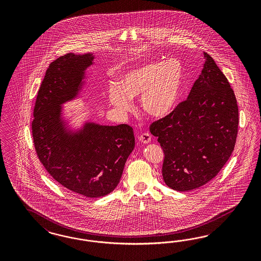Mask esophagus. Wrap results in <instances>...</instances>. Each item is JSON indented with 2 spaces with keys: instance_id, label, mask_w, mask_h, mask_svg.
<instances>
[{
  "instance_id": "34e87169",
  "label": "esophagus",
  "mask_w": 261,
  "mask_h": 261,
  "mask_svg": "<svg viewBox=\"0 0 261 261\" xmlns=\"http://www.w3.org/2000/svg\"><path fill=\"white\" fill-rule=\"evenodd\" d=\"M139 139L142 143H149L151 142V135L149 133H143L140 136Z\"/></svg>"
}]
</instances>
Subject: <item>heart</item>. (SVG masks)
I'll return each mask as SVG.
<instances>
[{"instance_id": "1", "label": "heart", "mask_w": 261, "mask_h": 261, "mask_svg": "<svg viewBox=\"0 0 261 261\" xmlns=\"http://www.w3.org/2000/svg\"><path fill=\"white\" fill-rule=\"evenodd\" d=\"M184 68L178 59L144 64L124 72L108 86L109 102L119 116L133 110V98L142 96V110L163 118L173 110L182 90Z\"/></svg>"}]
</instances>
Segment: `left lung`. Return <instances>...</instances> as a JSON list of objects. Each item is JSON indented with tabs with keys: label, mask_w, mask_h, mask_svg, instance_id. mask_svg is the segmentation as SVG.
Listing matches in <instances>:
<instances>
[{
	"label": "left lung",
	"mask_w": 261,
	"mask_h": 261,
	"mask_svg": "<svg viewBox=\"0 0 261 261\" xmlns=\"http://www.w3.org/2000/svg\"><path fill=\"white\" fill-rule=\"evenodd\" d=\"M204 57L188 99L150 125L165 154L164 181L178 191L195 190L214 179L237 141L236 95L213 57L206 53Z\"/></svg>",
	"instance_id": "left-lung-1"
}]
</instances>
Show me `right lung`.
Here are the masks:
<instances>
[{
  "label": "right lung",
  "instance_id": "add662e5",
  "mask_svg": "<svg viewBox=\"0 0 261 261\" xmlns=\"http://www.w3.org/2000/svg\"><path fill=\"white\" fill-rule=\"evenodd\" d=\"M95 55L70 53L51 62L37 95L32 136L40 162L66 189L85 197H102L119 185L135 147L127 124L102 125L85 120L70 124L64 104L77 99Z\"/></svg>",
  "mask_w": 261,
  "mask_h": 261
}]
</instances>
